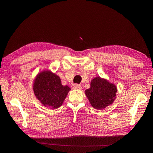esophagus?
<instances>
[{"label":"esophagus","mask_w":153,"mask_h":153,"mask_svg":"<svg viewBox=\"0 0 153 153\" xmlns=\"http://www.w3.org/2000/svg\"><path fill=\"white\" fill-rule=\"evenodd\" d=\"M73 88L74 89H82V85L80 84H75L73 85Z\"/></svg>","instance_id":"34e87169"}]
</instances>
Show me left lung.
<instances>
[{
	"mask_svg": "<svg viewBox=\"0 0 153 153\" xmlns=\"http://www.w3.org/2000/svg\"><path fill=\"white\" fill-rule=\"evenodd\" d=\"M117 87L105 79L96 77L91 82V87L85 94L92 107L102 110L112 104L116 98Z\"/></svg>",
	"mask_w": 153,
	"mask_h": 153,
	"instance_id": "left-lung-1",
	"label": "left lung"
}]
</instances>
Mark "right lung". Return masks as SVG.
<instances>
[{
  "mask_svg": "<svg viewBox=\"0 0 153 153\" xmlns=\"http://www.w3.org/2000/svg\"><path fill=\"white\" fill-rule=\"evenodd\" d=\"M33 85L36 98L44 106L51 109L61 106L71 90L68 85H62L59 76L50 71L38 74Z\"/></svg>",
  "mask_w": 153,
  "mask_h": 153,
  "instance_id": "1",
  "label": "right lung"
}]
</instances>
